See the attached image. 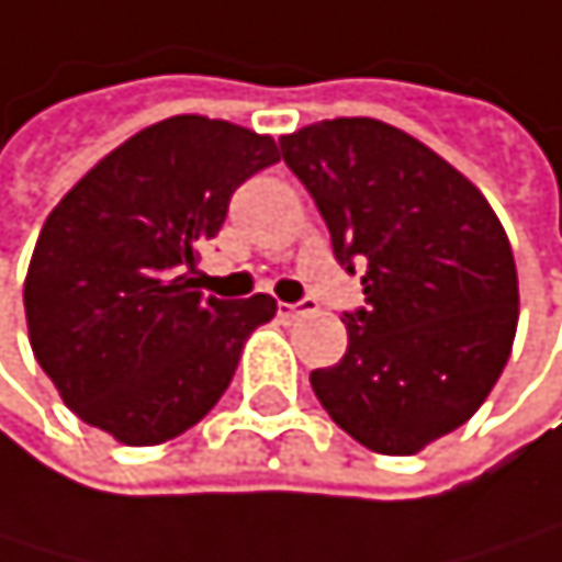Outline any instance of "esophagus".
I'll list each match as a JSON object with an SVG mask.
<instances>
[{"label":"esophagus","instance_id":"34e87169","mask_svg":"<svg viewBox=\"0 0 562 562\" xmlns=\"http://www.w3.org/2000/svg\"><path fill=\"white\" fill-rule=\"evenodd\" d=\"M316 310V300H300V303H279V316L283 319H296V316H306V313H313Z\"/></svg>","mask_w":562,"mask_h":562}]
</instances>
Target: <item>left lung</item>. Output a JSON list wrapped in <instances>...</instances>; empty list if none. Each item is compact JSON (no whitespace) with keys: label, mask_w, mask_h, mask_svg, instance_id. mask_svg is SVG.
I'll return each mask as SVG.
<instances>
[{"label":"left lung","mask_w":562,"mask_h":562,"mask_svg":"<svg viewBox=\"0 0 562 562\" xmlns=\"http://www.w3.org/2000/svg\"><path fill=\"white\" fill-rule=\"evenodd\" d=\"M316 199L333 256L363 269L346 356L313 370L323 409L367 450L409 457L463 426L499 380L519 290L480 189L380 119H323L279 139Z\"/></svg>","instance_id":"obj_1"}]
</instances>
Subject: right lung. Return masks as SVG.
<instances>
[{"instance_id": "1", "label": "right lung", "mask_w": 562, "mask_h": 562, "mask_svg": "<svg viewBox=\"0 0 562 562\" xmlns=\"http://www.w3.org/2000/svg\"><path fill=\"white\" fill-rule=\"evenodd\" d=\"M279 162L269 136L172 115L89 169L38 233L29 342L66 406L130 447H156L226 393L276 300L195 293V262L233 192Z\"/></svg>"}]
</instances>
